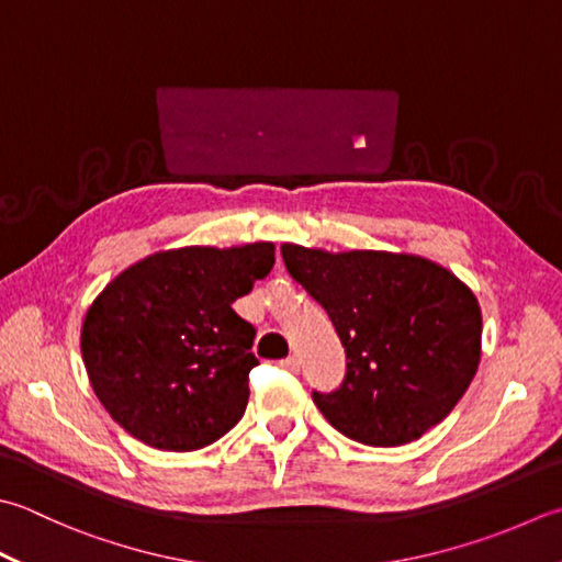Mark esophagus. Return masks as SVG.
<instances>
[{"label": "esophagus", "instance_id": "1", "mask_svg": "<svg viewBox=\"0 0 562 562\" xmlns=\"http://www.w3.org/2000/svg\"><path fill=\"white\" fill-rule=\"evenodd\" d=\"M280 368L290 370V372H296V370H300V358H296V356H288L284 360H280Z\"/></svg>", "mask_w": 562, "mask_h": 562}]
</instances>
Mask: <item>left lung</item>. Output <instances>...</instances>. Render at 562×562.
Returning a JSON list of instances; mask_svg holds the SVG:
<instances>
[{
	"mask_svg": "<svg viewBox=\"0 0 562 562\" xmlns=\"http://www.w3.org/2000/svg\"><path fill=\"white\" fill-rule=\"evenodd\" d=\"M288 272L324 306L346 378L314 404L358 443H412L453 412L482 356V312L465 282L409 252L282 244Z\"/></svg>",
	"mask_w": 562,
	"mask_h": 562,
	"instance_id": "obj_1",
	"label": "left lung"
}]
</instances>
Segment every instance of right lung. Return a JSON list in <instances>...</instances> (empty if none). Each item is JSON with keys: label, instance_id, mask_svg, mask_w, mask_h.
I'll return each mask as SVG.
<instances>
[{"label": "right lung", "instance_id": "right-lung-1", "mask_svg": "<svg viewBox=\"0 0 562 562\" xmlns=\"http://www.w3.org/2000/svg\"><path fill=\"white\" fill-rule=\"evenodd\" d=\"M272 266L268 240L184 246L134 262L97 294L80 348L94 394L121 428L187 453L240 422L258 366L256 328L231 304Z\"/></svg>", "mask_w": 562, "mask_h": 562}]
</instances>
